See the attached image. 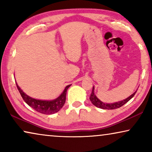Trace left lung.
Wrapping results in <instances>:
<instances>
[{"instance_id":"left-lung-1","label":"left lung","mask_w":152,"mask_h":152,"mask_svg":"<svg viewBox=\"0 0 152 152\" xmlns=\"http://www.w3.org/2000/svg\"><path fill=\"white\" fill-rule=\"evenodd\" d=\"M136 91L134 93H133L132 95H130L129 97H127V98L124 99V100H122V101L118 102L113 103V104H106V103L102 102L99 100V99L96 97V95H95L94 93V86H93L92 93H91V96H90V100L91 101V102L93 103V105H95V107H97L98 108H100V109H118V108L122 107L124 104H125L127 102L129 101L130 99L134 96V95L136 94Z\"/></svg>"}]
</instances>
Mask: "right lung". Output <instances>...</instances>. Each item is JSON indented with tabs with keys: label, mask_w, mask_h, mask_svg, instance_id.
<instances>
[{
	"label": "right lung",
	"mask_w": 152,
	"mask_h": 152,
	"mask_svg": "<svg viewBox=\"0 0 152 152\" xmlns=\"http://www.w3.org/2000/svg\"><path fill=\"white\" fill-rule=\"evenodd\" d=\"M16 86L18 91H19L20 95L23 99V100L28 104L34 109L35 111L43 114H46V115H50V114H53L57 113L59 111L60 109L63 107L66 102V92H67L68 88H69L71 84L68 85L64 89V92L61 93V95L57 99H54L52 101H45V100H39V99H36L28 96L26 95L20 87L16 84Z\"/></svg>",
	"instance_id": "obj_1"
}]
</instances>
